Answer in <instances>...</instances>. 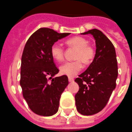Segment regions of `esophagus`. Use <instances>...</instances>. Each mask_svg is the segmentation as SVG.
Returning <instances> with one entry per match:
<instances>
[{
	"label": "esophagus",
	"mask_w": 132,
	"mask_h": 132,
	"mask_svg": "<svg viewBox=\"0 0 132 132\" xmlns=\"http://www.w3.org/2000/svg\"><path fill=\"white\" fill-rule=\"evenodd\" d=\"M68 80H69V82H73V78H71V77H69L68 78Z\"/></svg>",
	"instance_id": "obj_1"
}]
</instances>
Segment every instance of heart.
Wrapping results in <instances>:
<instances>
[{
  "label": "heart",
  "mask_w": 132,
  "mask_h": 132,
  "mask_svg": "<svg viewBox=\"0 0 132 132\" xmlns=\"http://www.w3.org/2000/svg\"><path fill=\"white\" fill-rule=\"evenodd\" d=\"M66 44L69 46L76 48L75 61L66 62L60 67V72L69 77H73L80 71L83 63H90L93 59L95 51L91 46L88 45V41L82 37H73L67 40ZM50 54L55 61L61 62L64 58V50L59 44H54L50 48Z\"/></svg>",
  "instance_id": "b5f03b06"
}]
</instances>
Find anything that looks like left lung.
Returning a JSON list of instances; mask_svg holds the SVG:
<instances>
[{"label":"left lung","mask_w":132,"mask_h":132,"mask_svg":"<svg viewBox=\"0 0 132 132\" xmlns=\"http://www.w3.org/2000/svg\"><path fill=\"white\" fill-rule=\"evenodd\" d=\"M90 34L95 40L94 59L85 71L75 80L79 90L75 95L76 106L82 115L98 113L106 106L116 87L118 65L115 48L105 35L92 29L81 35Z\"/></svg>","instance_id":"left-lung-1"}]
</instances>
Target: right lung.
Wrapping results in <instances>:
<instances>
[{
    "instance_id": "obj_1",
    "label": "right lung",
    "mask_w": 132,
    "mask_h": 132,
    "mask_svg": "<svg viewBox=\"0 0 132 132\" xmlns=\"http://www.w3.org/2000/svg\"><path fill=\"white\" fill-rule=\"evenodd\" d=\"M69 35L41 28L29 37L24 46L21 60L20 86L29 108L38 115L49 117L57 112L61 94L69 84L65 75L54 78L59 70L50 54L51 46Z\"/></svg>"
}]
</instances>
